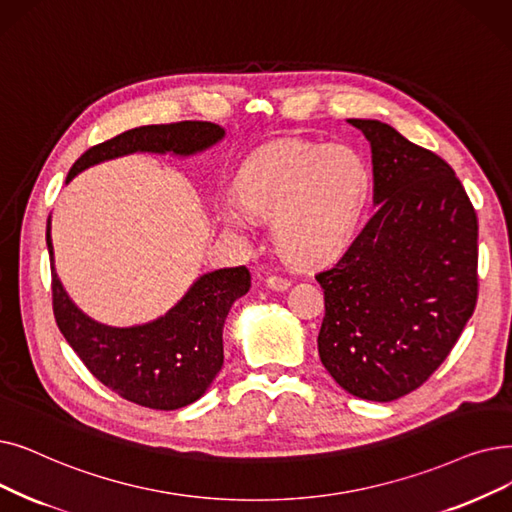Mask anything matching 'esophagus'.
<instances>
[{
  "label": "esophagus",
  "instance_id": "obj_1",
  "mask_svg": "<svg viewBox=\"0 0 512 512\" xmlns=\"http://www.w3.org/2000/svg\"><path fill=\"white\" fill-rule=\"evenodd\" d=\"M265 284H268V288H272V291H286V288L291 286V280L282 276H268Z\"/></svg>",
  "mask_w": 512,
  "mask_h": 512
}]
</instances>
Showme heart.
Listing matches in <instances>:
<instances>
[{"mask_svg": "<svg viewBox=\"0 0 512 512\" xmlns=\"http://www.w3.org/2000/svg\"><path fill=\"white\" fill-rule=\"evenodd\" d=\"M368 196L370 171L358 150L280 140L242 161L234 175V198L241 207L221 205L217 217L234 230L251 226L248 212L274 217L272 232L280 253L295 263H320L353 240Z\"/></svg>", "mask_w": 512, "mask_h": 512, "instance_id": "1", "label": "heart"}]
</instances>
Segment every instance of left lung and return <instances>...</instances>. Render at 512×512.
<instances>
[{"label":"left lung","mask_w":512,"mask_h":512,"mask_svg":"<svg viewBox=\"0 0 512 512\" xmlns=\"http://www.w3.org/2000/svg\"><path fill=\"white\" fill-rule=\"evenodd\" d=\"M372 150L376 213L324 288L318 353L347 393L393 402L448 358L477 303V213L454 169L387 123L347 119Z\"/></svg>","instance_id":"obj_1"}]
</instances>
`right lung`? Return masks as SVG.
<instances>
[{
	"instance_id": "add662e5",
	"label": "right lung",
	"mask_w": 512,
	"mask_h": 512,
	"mask_svg": "<svg viewBox=\"0 0 512 512\" xmlns=\"http://www.w3.org/2000/svg\"><path fill=\"white\" fill-rule=\"evenodd\" d=\"M226 136L207 121L144 125L119 133L85 150L66 175L69 184L83 169L131 152L190 154L203 152ZM52 219L48 251L52 261V301L60 332L96 379L119 397L152 410H177L196 402L224 366V324L232 303L249 293L251 274L244 265L198 278L165 316L148 324L106 326L73 303L54 268Z\"/></svg>"
}]
</instances>
